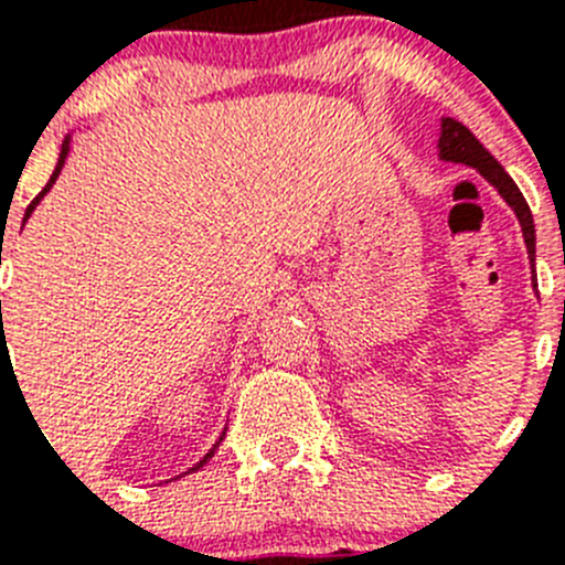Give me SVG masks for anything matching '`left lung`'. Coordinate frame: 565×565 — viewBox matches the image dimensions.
Wrapping results in <instances>:
<instances>
[{
  "label": "left lung",
  "instance_id": "1",
  "mask_svg": "<svg viewBox=\"0 0 565 565\" xmlns=\"http://www.w3.org/2000/svg\"><path fill=\"white\" fill-rule=\"evenodd\" d=\"M438 147H441L444 161L467 163V167L478 169V172L501 192L503 201L515 209L518 221H521L523 228V239H526L529 257L535 259V223H532V212H529L526 201H523L521 189H518L515 181L503 172L501 163H498L495 158L481 147V141H478L476 135L469 132L463 124H458L456 118H441V138H438Z\"/></svg>",
  "mask_w": 565,
  "mask_h": 565
}]
</instances>
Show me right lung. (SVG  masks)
Listing matches in <instances>:
<instances>
[{"label": "right lung", "mask_w": 565, "mask_h": 565, "mask_svg": "<svg viewBox=\"0 0 565 565\" xmlns=\"http://www.w3.org/2000/svg\"><path fill=\"white\" fill-rule=\"evenodd\" d=\"M67 143H70V141H64V143H62V154H58V167H56V172L50 174V181H47V186H44V189H42V192H39V194H36V201H33V203H30V206H28V212H24V221H28V217H30V212H33V209H36V206H39V201H42L44 194H47V192H50V186H53V183H56L58 172H62L64 161H67V152H70V147H67ZM0 306H2V302H0ZM223 436H226V433H223ZM223 436H221V441H223ZM221 441L214 444L212 450H209V452H206V456H203V458H201V463H194V467H192V469H189V472H194V469H201V467H203V463H206V461H209V458H212V456H214V450H217V447H221Z\"/></svg>", "instance_id": "add662e5"}]
</instances>
